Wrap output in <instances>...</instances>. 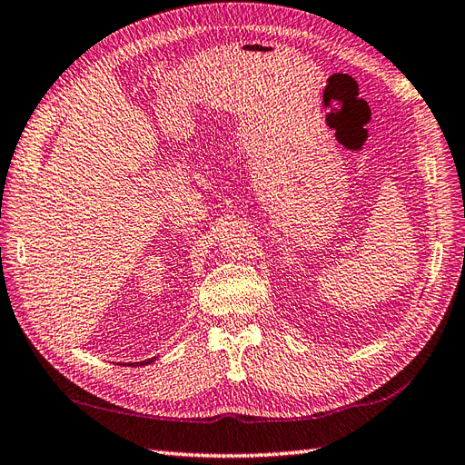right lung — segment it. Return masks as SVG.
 Segmentation results:
<instances>
[{
	"label": "right lung",
	"mask_w": 465,
	"mask_h": 465,
	"mask_svg": "<svg viewBox=\"0 0 465 465\" xmlns=\"http://www.w3.org/2000/svg\"><path fill=\"white\" fill-rule=\"evenodd\" d=\"M154 360H157V357H151V360H145V361H139L137 365H147V363H153ZM129 365H134V363H129Z\"/></svg>",
	"instance_id": "right-lung-1"
}]
</instances>
